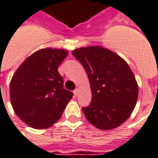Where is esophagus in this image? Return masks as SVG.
I'll return each mask as SVG.
<instances>
[{"instance_id": "34e87169", "label": "esophagus", "mask_w": 158, "mask_h": 158, "mask_svg": "<svg viewBox=\"0 0 158 158\" xmlns=\"http://www.w3.org/2000/svg\"><path fill=\"white\" fill-rule=\"evenodd\" d=\"M73 94H74V96H77V94H78V90H77V89H75V90L73 91Z\"/></svg>"}]
</instances>
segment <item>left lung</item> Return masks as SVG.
<instances>
[{
    "label": "left lung",
    "mask_w": 158,
    "mask_h": 158,
    "mask_svg": "<svg viewBox=\"0 0 158 158\" xmlns=\"http://www.w3.org/2000/svg\"><path fill=\"white\" fill-rule=\"evenodd\" d=\"M83 64L92 90V102L83 108L87 120L102 130L115 129L130 118L139 86L129 64L114 52L100 46L72 52Z\"/></svg>",
    "instance_id": "left-lung-1"
}]
</instances>
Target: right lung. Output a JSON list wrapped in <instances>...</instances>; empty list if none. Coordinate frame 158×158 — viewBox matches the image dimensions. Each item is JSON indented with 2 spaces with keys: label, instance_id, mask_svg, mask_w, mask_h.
I'll return each instance as SVG.
<instances>
[{
  "label": "right lung",
  "instance_id": "obj_1",
  "mask_svg": "<svg viewBox=\"0 0 158 158\" xmlns=\"http://www.w3.org/2000/svg\"><path fill=\"white\" fill-rule=\"evenodd\" d=\"M65 49L43 48L22 63L13 74L10 102L17 116L34 129H47L61 118L73 93L64 88L58 65Z\"/></svg>",
  "mask_w": 158,
  "mask_h": 158
}]
</instances>
